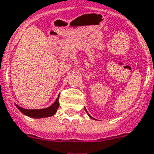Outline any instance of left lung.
<instances>
[{
    "mask_svg": "<svg viewBox=\"0 0 154 154\" xmlns=\"http://www.w3.org/2000/svg\"><path fill=\"white\" fill-rule=\"evenodd\" d=\"M85 110H86V109H85ZM86 112H87V111H86ZM87 114H88V116H89V117H90V118H92V117H91V115L89 114L88 112H87ZM93 119H94V118H93Z\"/></svg>",
    "mask_w": 154,
    "mask_h": 154,
    "instance_id": "1",
    "label": "left lung"
}]
</instances>
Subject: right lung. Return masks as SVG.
Returning a JSON list of instances; mask_svg holds the SVG:
<instances>
[{
	"instance_id": "right-lung-1",
	"label": "right lung",
	"mask_w": 154,
	"mask_h": 154,
	"mask_svg": "<svg viewBox=\"0 0 154 154\" xmlns=\"http://www.w3.org/2000/svg\"><path fill=\"white\" fill-rule=\"evenodd\" d=\"M59 98H60V94L55 100L52 105H51L48 108L42 109H25L23 108L19 107L17 104L16 107L19 109V110L21 112H23V114L26 116H28L30 118H48V117H51L57 112V109H59L60 106V102H59Z\"/></svg>"
}]
</instances>
